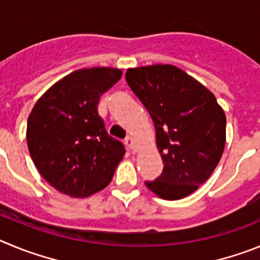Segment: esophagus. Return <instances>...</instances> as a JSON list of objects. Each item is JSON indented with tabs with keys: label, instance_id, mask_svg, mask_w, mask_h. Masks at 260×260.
Returning <instances> with one entry per match:
<instances>
[{
	"label": "esophagus",
	"instance_id": "1",
	"mask_svg": "<svg viewBox=\"0 0 260 260\" xmlns=\"http://www.w3.org/2000/svg\"><path fill=\"white\" fill-rule=\"evenodd\" d=\"M124 145H125V146H127L128 150H131V151H136V150H137V145H136V141H135V140H133V137H131V136H128L127 139H125Z\"/></svg>",
	"mask_w": 260,
	"mask_h": 260
}]
</instances>
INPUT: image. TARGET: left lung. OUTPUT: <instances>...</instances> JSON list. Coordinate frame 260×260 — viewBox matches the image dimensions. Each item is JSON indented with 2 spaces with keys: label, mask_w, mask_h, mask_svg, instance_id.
Listing matches in <instances>:
<instances>
[{
  "label": "left lung",
  "mask_w": 260,
  "mask_h": 260,
  "mask_svg": "<svg viewBox=\"0 0 260 260\" xmlns=\"http://www.w3.org/2000/svg\"><path fill=\"white\" fill-rule=\"evenodd\" d=\"M125 80L150 114L163 160L145 181L163 200H181L211 176L225 146L226 119L215 95L171 64L128 69Z\"/></svg>",
  "instance_id": "8db88e82"
}]
</instances>
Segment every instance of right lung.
I'll use <instances>...</instances> for the list:
<instances>
[{
    "label": "right lung",
    "mask_w": 260,
    "mask_h": 260,
    "mask_svg": "<svg viewBox=\"0 0 260 260\" xmlns=\"http://www.w3.org/2000/svg\"><path fill=\"white\" fill-rule=\"evenodd\" d=\"M121 78V70L93 67L71 72L35 104L27 144L40 175L60 193L84 198L110 184L125 154L107 133L98 102Z\"/></svg>",
    "instance_id": "1"
}]
</instances>
